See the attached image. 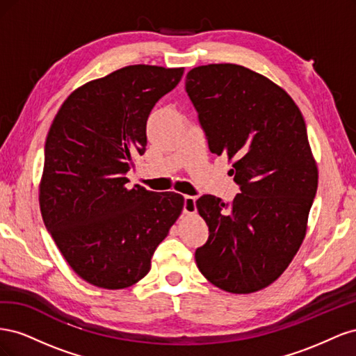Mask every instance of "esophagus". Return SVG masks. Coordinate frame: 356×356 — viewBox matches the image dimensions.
<instances>
[{
    "label": "esophagus",
    "mask_w": 356,
    "mask_h": 356,
    "mask_svg": "<svg viewBox=\"0 0 356 356\" xmlns=\"http://www.w3.org/2000/svg\"><path fill=\"white\" fill-rule=\"evenodd\" d=\"M184 213H187V215L196 213V199H195V196H186L184 197Z\"/></svg>",
    "instance_id": "esophagus-1"
}]
</instances>
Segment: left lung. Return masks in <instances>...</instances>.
Returning <instances> with one entry per match:
<instances>
[{
    "label": "left lung",
    "instance_id": "8db88e82",
    "mask_svg": "<svg viewBox=\"0 0 356 356\" xmlns=\"http://www.w3.org/2000/svg\"><path fill=\"white\" fill-rule=\"evenodd\" d=\"M186 90L211 153L229 157L241 187L232 203L196 200L209 227L196 264L220 289L255 293L285 272L306 236L318 168L305 118L282 88L234 63L193 68Z\"/></svg>",
    "mask_w": 356,
    "mask_h": 356
}]
</instances>
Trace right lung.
Returning a JSON list of instances; mask_svg holds the SVG:
<instances>
[{
    "label": "right lung",
    "mask_w": 356,
    "mask_h": 356,
    "mask_svg": "<svg viewBox=\"0 0 356 356\" xmlns=\"http://www.w3.org/2000/svg\"><path fill=\"white\" fill-rule=\"evenodd\" d=\"M184 68L129 65L75 89L47 134L40 209L60 254L86 282L136 284L178 220L184 197L127 188L126 172L145 153L147 120Z\"/></svg>",
    "instance_id": "right-lung-1"
}]
</instances>
